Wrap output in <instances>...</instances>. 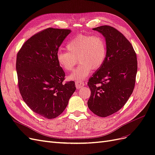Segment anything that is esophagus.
Segmentation results:
<instances>
[{
    "label": "esophagus",
    "mask_w": 155,
    "mask_h": 155,
    "mask_svg": "<svg viewBox=\"0 0 155 155\" xmlns=\"http://www.w3.org/2000/svg\"><path fill=\"white\" fill-rule=\"evenodd\" d=\"M83 86H84V83L83 81H77L76 83V87L78 89L82 88Z\"/></svg>",
    "instance_id": "obj_1"
}]
</instances>
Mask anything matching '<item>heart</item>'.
I'll return each instance as SVG.
<instances>
[{"mask_svg": "<svg viewBox=\"0 0 155 155\" xmlns=\"http://www.w3.org/2000/svg\"><path fill=\"white\" fill-rule=\"evenodd\" d=\"M67 48L68 51L59 49L56 58L65 71L73 70L78 58L80 64L68 76L71 80L83 81L92 69L100 68L107 58L106 41L100 35H78L68 42Z\"/></svg>", "mask_w": 155, "mask_h": 155, "instance_id": "1", "label": "heart"}]
</instances>
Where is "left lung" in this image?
<instances>
[{
    "label": "left lung",
    "mask_w": 155,
    "mask_h": 155,
    "mask_svg": "<svg viewBox=\"0 0 155 155\" xmlns=\"http://www.w3.org/2000/svg\"><path fill=\"white\" fill-rule=\"evenodd\" d=\"M105 37L107 58L89 79L91 91L87 102L94 114L107 117L122 108L132 94L137 73V58L132 45L118 30L109 26L93 28Z\"/></svg>",
    "instance_id": "1"
}]
</instances>
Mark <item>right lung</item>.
I'll use <instances>...</instances> for the list:
<instances>
[{
  "label": "right lung",
  "instance_id": "obj_1",
  "mask_svg": "<svg viewBox=\"0 0 155 155\" xmlns=\"http://www.w3.org/2000/svg\"><path fill=\"white\" fill-rule=\"evenodd\" d=\"M70 30L49 28L27 40L17 55L18 88L30 109L47 119L60 115L76 91L73 81L63 83L65 74L56 54Z\"/></svg>",
  "mask_w": 155,
  "mask_h": 155
}]
</instances>
